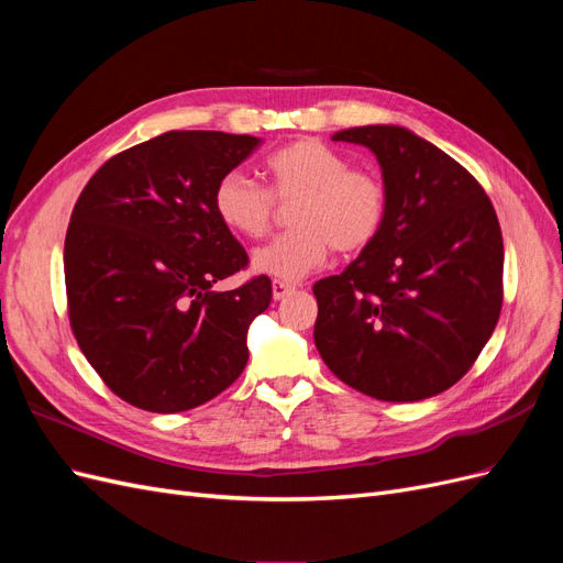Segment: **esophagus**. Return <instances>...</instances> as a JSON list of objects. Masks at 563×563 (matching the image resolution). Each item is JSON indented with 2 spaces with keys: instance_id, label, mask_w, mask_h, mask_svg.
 I'll return each mask as SVG.
<instances>
[{
  "instance_id": "34e87169",
  "label": "esophagus",
  "mask_w": 563,
  "mask_h": 563,
  "mask_svg": "<svg viewBox=\"0 0 563 563\" xmlns=\"http://www.w3.org/2000/svg\"><path fill=\"white\" fill-rule=\"evenodd\" d=\"M294 291H296V286H291V284L279 282V279L272 282V298L275 300H284L288 294H294Z\"/></svg>"
}]
</instances>
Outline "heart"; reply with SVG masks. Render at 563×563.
Returning <instances> with one entry per match:
<instances>
[{
    "label": "heart",
    "mask_w": 563,
    "mask_h": 563,
    "mask_svg": "<svg viewBox=\"0 0 563 563\" xmlns=\"http://www.w3.org/2000/svg\"><path fill=\"white\" fill-rule=\"evenodd\" d=\"M267 187L232 172L218 180L213 211L246 240H261L277 220V203L291 207L294 232L253 253V269L279 282H298L329 261L331 251L368 249L387 218V187L371 168H352L338 150L300 139L265 159Z\"/></svg>",
    "instance_id": "1"
}]
</instances>
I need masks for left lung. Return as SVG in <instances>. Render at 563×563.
<instances>
[{
	"instance_id": "obj_1",
	"label": "left lung",
	"mask_w": 563,
	"mask_h": 563,
	"mask_svg": "<svg viewBox=\"0 0 563 563\" xmlns=\"http://www.w3.org/2000/svg\"><path fill=\"white\" fill-rule=\"evenodd\" d=\"M333 141L378 157L387 218L360 258L314 284V345L373 399L434 397L474 366L500 317L496 209L465 166L401 126L345 129Z\"/></svg>"
}]
</instances>
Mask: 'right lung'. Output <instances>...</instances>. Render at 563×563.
Wrapping results in <instances>:
<instances>
[{
	"mask_svg": "<svg viewBox=\"0 0 563 563\" xmlns=\"http://www.w3.org/2000/svg\"><path fill=\"white\" fill-rule=\"evenodd\" d=\"M258 143L166 131L110 157L75 203L67 317L100 380L135 408L178 413L207 404L249 362V323L269 308L272 282L211 288L249 267L213 211V190Z\"/></svg>",
	"mask_w": 563,
	"mask_h": 563,
	"instance_id": "obj_1",
	"label": "right lung"
}]
</instances>
